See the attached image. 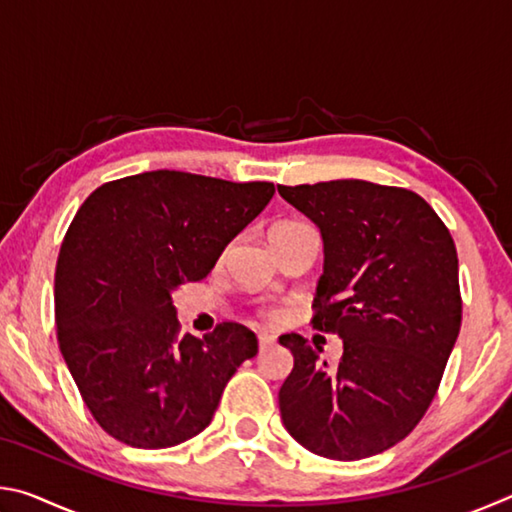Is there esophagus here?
Here are the masks:
<instances>
[{
	"mask_svg": "<svg viewBox=\"0 0 512 512\" xmlns=\"http://www.w3.org/2000/svg\"><path fill=\"white\" fill-rule=\"evenodd\" d=\"M257 339H259V348H262V350L271 348V345L275 343V336H273V334H268V332H262V334L257 336Z\"/></svg>",
	"mask_w": 512,
	"mask_h": 512,
	"instance_id": "1",
	"label": "esophagus"
}]
</instances>
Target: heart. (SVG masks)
I'll return each instance as SVG.
<instances>
[{
	"label": "heart",
	"mask_w": 512,
	"mask_h": 512,
	"mask_svg": "<svg viewBox=\"0 0 512 512\" xmlns=\"http://www.w3.org/2000/svg\"><path fill=\"white\" fill-rule=\"evenodd\" d=\"M282 225H296V223H282ZM282 225H277V228H282Z\"/></svg>",
	"instance_id": "b5f03b06"
}]
</instances>
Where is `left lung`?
<instances>
[{"label": "left lung", "mask_w": 512, "mask_h": 512, "mask_svg": "<svg viewBox=\"0 0 512 512\" xmlns=\"http://www.w3.org/2000/svg\"><path fill=\"white\" fill-rule=\"evenodd\" d=\"M277 192L320 230L314 325L343 341L329 368L302 336H280L293 354L277 393L284 429L334 461L386 452L429 409L458 339L454 239L429 203L402 187L350 178Z\"/></svg>", "instance_id": "obj_1"}]
</instances>
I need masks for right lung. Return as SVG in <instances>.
Here are the masks:
<instances>
[{
  "label": "right lung",
  "instance_id": "obj_1",
  "mask_svg": "<svg viewBox=\"0 0 512 512\" xmlns=\"http://www.w3.org/2000/svg\"><path fill=\"white\" fill-rule=\"evenodd\" d=\"M275 194L185 171H144L85 198L56 264L60 354L85 404L121 443L164 449L212 422L257 336L221 323L178 336L173 291L198 282Z\"/></svg>",
  "mask_w": 512,
  "mask_h": 512
}]
</instances>
